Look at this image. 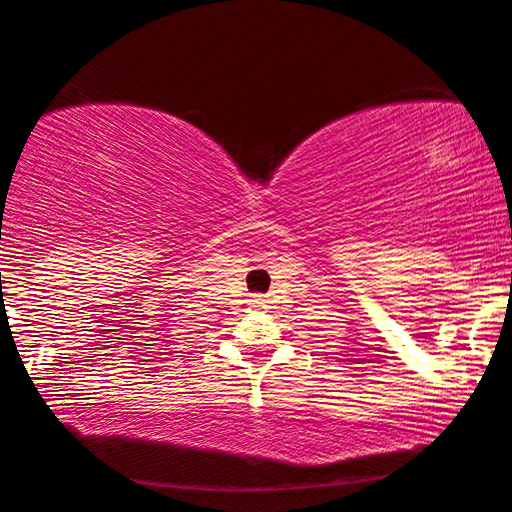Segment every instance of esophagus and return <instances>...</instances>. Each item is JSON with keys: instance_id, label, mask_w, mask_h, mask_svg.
Instances as JSON below:
<instances>
[{"instance_id": "1", "label": "esophagus", "mask_w": 512, "mask_h": 512, "mask_svg": "<svg viewBox=\"0 0 512 512\" xmlns=\"http://www.w3.org/2000/svg\"><path fill=\"white\" fill-rule=\"evenodd\" d=\"M263 303H265L263 296H254V298H251V305H254V307H261Z\"/></svg>"}]
</instances>
